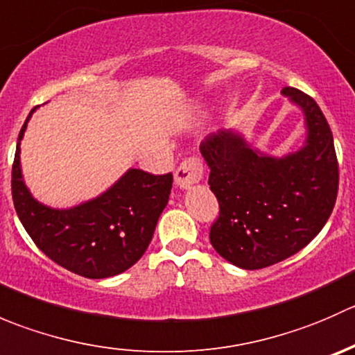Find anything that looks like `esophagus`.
<instances>
[{"mask_svg": "<svg viewBox=\"0 0 355 355\" xmlns=\"http://www.w3.org/2000/svg\"><path fill=\"white\" fill-rule=\"evenodd\" d=\"M204 166L202 159L198 156H191L180 163V166L175 171V182L180 185V189H191L202 178Z\"/></svg>", "mask_w": 355, "mask_h": 355, "instance_id": "esophagus-1", "label": "esophagus"}]
</instances>
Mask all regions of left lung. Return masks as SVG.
<instances>
[{"instance_id":"1","label":"left lung","mask_w":355,"mask_h":355,"mask_svg":"<svg viewBox=\"0 0 355 355\" xmlns=\"http://www.w3.org/2000/svg\"><path fill=\"white\" fill-rule=\"evenodd\" d=\"M282 94L304 113L307 137L284 157L263 155L244 135L223 128L200 142L209 187L220 204L209 241L244 270H261L304 249L330 218L338 192V161L323 111L293 87Z\"/></svg>"}]
</instances>
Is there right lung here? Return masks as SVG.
I'll return each mask as SVG.
<instances>
[{
  "label": "right lung",
  "instance_id": "obj_1",
  "mask_svg": "<svg viewBox=\"0 0 355 355\" xmlns=\"http://www.w3.org/2000/svg\"><path fill=\"white\" fill-rule=\"evenodd\" d=\"M35 108L19 134L12 168L13 204L24 228L49 259L71 273L85 278L123 273L148 249L173 177L130 168L96 199L70 209L44 206L32 198L20 168V141Z\"/></svg>",
  "mask_w": 355,
  "mask_h": 355
}]
</instances>
